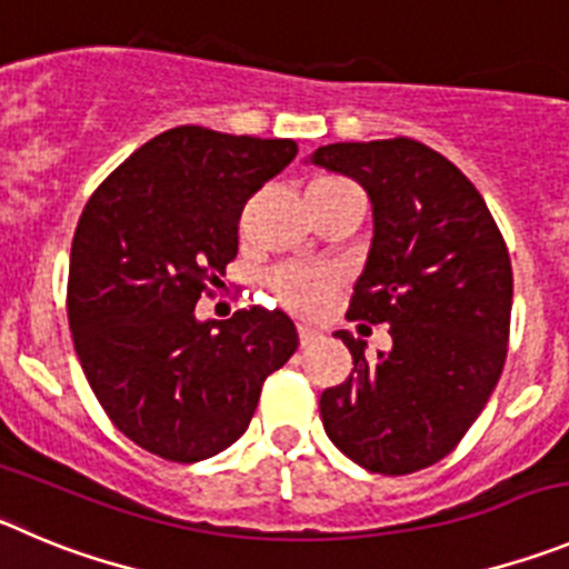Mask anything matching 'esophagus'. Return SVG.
Wrapping results in <instances>:
<instances>
[{"mask_svg": "<svg viewBox=\"0 0 569 569\" xmlns=\"http://www.w3.org/2000/svg\"><path fill=\"white\" fill-rule=\"evenodd\" d=\"M316 338H319V332L312 330V327L299 325V341H301V347H307V343H312V341H316Z\"/></svg>", "mask_w": 569, "mask_h": 569, "instance_id": "1", "label": "esophagus"}]
</instances>
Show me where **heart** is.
<instances>
[{
    "label": "heart",
    "instance_id": "b5f03b06",
    "mask_svg": "<svg viewBox=\"0 0 569 569\" xmlns=\"http://www.w3.org/2000/svg\"><path fill=\"white\" fill-rule=\"evenodd\" d=\"M349 186L347 180H338V177H319L307 186V191L319 189H341ZM336 284V273L327 268H299V264H279V268L270 270L268 288L273 290L276 299L284 301L288 307L299 312H316L325 301V296L330 293V288Z\"/></svg>",
    "mask_w": 569,
    "mask_h": 569
}]
</instances>
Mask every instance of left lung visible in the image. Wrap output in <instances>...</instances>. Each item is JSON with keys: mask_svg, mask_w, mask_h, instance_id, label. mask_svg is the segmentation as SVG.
<instances>
[{"mask_svg": "<svg viewBox=\"0 0 569 569\" xmlns=\"http://www.w3.org/2000/svg\"><path fill=\"white\" fill-rule=\"evenodd\" d=\"M310 163L347 174L372 202V244L347 319L389 325L392 349L338 330L352 375L325 389V431L372 473L420 471L451 455L486 409L508 356L513 273L473 182L411 138L330 143Z\"/></svg>", "mask_w": 569, "mask_h": 569, "instance_id": "8db88e82", "label": "left lung"}]
</instances>
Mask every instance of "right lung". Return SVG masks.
<instances>
[{
	"instance_id": "1",
	"label": "right lung",
	"mask_w": 569,
	"mask_h": 569,
	"mask_svg": "<svg viewBox=\"0 0 569 569\" xmlns=\"http://www.w3.org/2000/svg\"><path fill=\"white\" fill-rule=\"evenodd\" d=\"M290 138L177 127L123 160L83 206L67 316L78 361L118 429L171 462L237 442L299 332L281 310L197 321L222 284L250 197L296 158Z\"/></svg>"
}]
</instances>
